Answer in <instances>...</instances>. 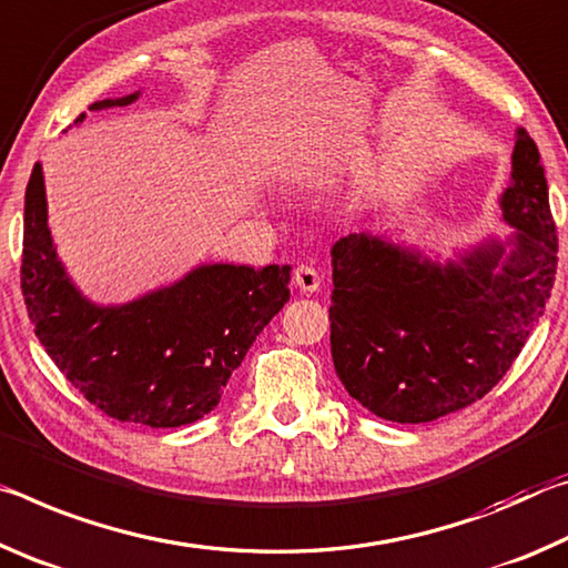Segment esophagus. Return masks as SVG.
<instances>
[{"mask_svg":"<svg viewBox=\"0 0 568 568\" xmlns=\"http://www.w3.org/2000/svg\"><path fill=\"white\" fill-rule=\"evenodd\" d=\"M292 278H294V286L300 292H304V294H314L322 286V278H320V272L314 266H310V264H300L294 268V274H292Z\"/></svg>","mask_w":568,"mask_h":568,"instance_id":"34e87169","label":"esophagus"}]
</instances>
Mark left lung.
I'll return each mask as SVG.
<instances>
[{"mask_svg":"<svg viewBox=\"0 0 568 568\" xmlns=\"http://www.w3.org/2000/svg\"><path fill=\"white\" fill-rule=\"evenodd\" d=\"M500 199L516 229L504 246L438 264L367 234L332 246V359L362 407L383 420L430 423L488 395L541 320L559 236L541 155L524 128Z\"/></svg>","mask_w":568,"mask_h":568,"instance_id":"8db88e82","label":"left lung"}]
</instances>
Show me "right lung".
I'll return each mask as SVG.
<instances>
[{
  "mask_svg": "<svg viewBox=\"0 0 568 568\" xmlns=\"http://www.w3.org/2000/svg\"><path fill=\"white\" fill-rule=\"evenodd\" d=\"M138 92L92 102L130 105ZM85 113L74 118V125ZM22 296L37 339L82 397L120 423L181 427L209 415L290 300V266L211 264L123 306H95L54 254L40 163L24 193Z\"/></svg>",
  "mask_w": 568,
  "mask_h": 568,
  "instance_id": "obj_1",
  "label": "right lung"
}]
</instances>
